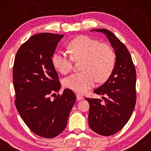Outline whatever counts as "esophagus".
<instances>
[{"mask_svg":"<svg viewBox=\"0 0 151 151\" xmlns=\"http://www.w3.org/2000/svg\"><path fill=\"white\" fill-rule=\"evenodd\" d=\"M76 98H77L78 100H82V99H83V97H82L81 95H80L78 93L76 94Z\"/></svg>","mask_w":151,"mask_h":151,"instance_id":"esophagus-1","label":"esophagus"}]
</instances>
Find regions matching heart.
Instances as JSON below:
<instances>
[{"label": "heart", "instance_id": "obj_1", "mask_svg": "<svg viewBox=\"0 0 151 151\" xmlns=\"http://www.w3.org/2000/svg\"><path fill=\"white\" fill-rule=\"evenodd\" d=\"M70 56L63 52H57L51 57L55 69L67 75L73 69V61L82 60V71L72 74L63 80V85L74 91L86 92L95 81L104 82L112 74L115 68L116 55L110 45L87 36L74 38L67 46Z\"/></svg>", "mask_w": 151, "mask_h": 151}]
</instances>
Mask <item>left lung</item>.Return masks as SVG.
<instances>
[{"label":"left lung","instance_id":"1","mask_svg":"<svg viewBox=\"0 0 151 151\" xmlns=\"http://www.w3.org/2000/svg\"><path fill=\"white\" fill-rule=\"evenodd\" d=\"M93 31L106 35L116 55L112 74L104 84L93 91L104 96V102L96 98H85L89 103L91 129L99 135L109 136L124 127L135 108L136 71L129 50L112 32L105 29Z\"/></svg>","mask_w":151,"mask_h":151}]
</instances>
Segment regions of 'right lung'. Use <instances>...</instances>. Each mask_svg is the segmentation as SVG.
I'll use <instances>...</instances> for the list:
<instances>
[{
    "label": "right lung",
    "mask_w": 151,
    "mask_h": 151,
    "mask_svg": "<svg viewBox=\"0 0 151 151\" xmlns=\"http://www.w3.org/2000/svg\"><path fill=\"white\" fill-rule=\"evenodd\" d=\"M63 35L40 33L24 42L16 53L13 67L15 105L31 131L53 138L64 131L76 96L69 88L60 89L51 57Z\"/></svg>",
    "instance_id": "right-lung-1"
}]
</instances>
